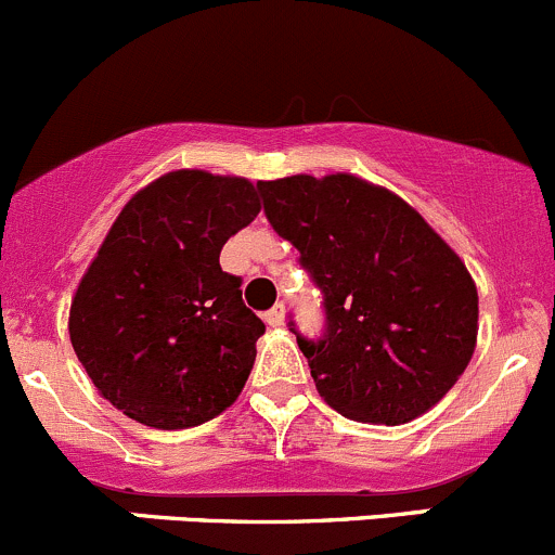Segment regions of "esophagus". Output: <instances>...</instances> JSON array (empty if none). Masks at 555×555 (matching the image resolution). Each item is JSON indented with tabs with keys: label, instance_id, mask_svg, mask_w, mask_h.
I'll return each mask as SVG.
<instances>
[{
	"label": "esophagus",
	"instance_id": "1",
	"mask_svg": "<svg viewBox=\"0 0 555 555\" xmlns=\"http://www.w3.org/2000/svg\"><path fill=\"white\" fill-rule=\"evenodd\" d=\"M283 320H285L283 305H275L270 312H264V323L272 325V328H278V325H283Z\"/></svg>",
	"mask_w": 555,
	"mask_h": 555
}]
</instances>
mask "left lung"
<instances>
[{
	"instance_id": "8db88e82",
	"label": "left lung",
	"mask_w": 555,
	"mask_h": 555,
	"mask_svg": "<svg viewBox=\"0 0 555 555\" xmlns=\"http://www.w3.org/2000/svg\"><path fill=\"white\" fill-rule=\"evenodd\" d=\"M256 186L323 291V336L296 334L320 398L374 425L430 411L476 350L478 291L460 256L405 199L358 176Z\"/></svg>"
}]
</instances>
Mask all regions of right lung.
Listing matches in <instances>:
<instances>
[{
  "label": "right lung",
  "mask_w": 555,
  "mask_h": 555,
  "mask_svg": "<svg viewBox=\"0 0 555 555\" xmlns=\"http://www.w3.org/2000/svg\"><path fill=\"white\" fill-rule=\"evenodd\" d=\"M259 210L248 179L205 170L159 176L119 210L79 280L68 336L125 416L184 430L237 401L264 323L219 254Z\"/></svg>",
  "instance_id": "1"
}]
</instances>
